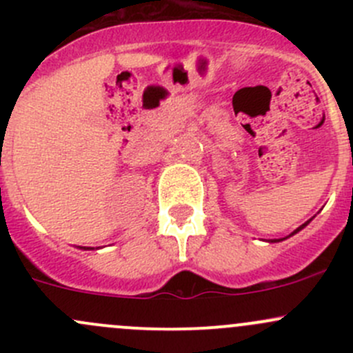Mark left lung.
<instances>
[{"label": "left lung", "instance_id": "obj_1", "mask_svg": "<svg viewBox=\"0 0 353 353\" xmlns=\"http://www.w3.org/2000/svg\"><path fill=\"white\" fill-rule=\"evenodd\" d=\"M309 222H311V220H309ZM309 222L302 223V225H301V227H297V229H295V230H294V232H292V234H290V236H294V234H297V232H299V230H302V229H304V227H305V225H307V223H309ZM290 236H288V237H290ZM285 239H287V237H285ZM280 241H283V239H275V241H270V243H280Z\"/></svg>", "mask_w": 353, "mask_h": 353}]
</instances>
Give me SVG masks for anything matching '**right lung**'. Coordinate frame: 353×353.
Wrapping results in <instances>:
<instances>
[{"label": "right lung", "instance_id": "1", "mask_svg": "<svg viewBox=\"0 0 353 353\" xmlns=\"http://www.w3.org/2000/svg\"><path fill=\"white\" fill-rule=\"evenodd\" d=\"M83 249H94V248H83Z\"/></svg>", "mask_w": 353, "mask_h": 353}]
</instances>
